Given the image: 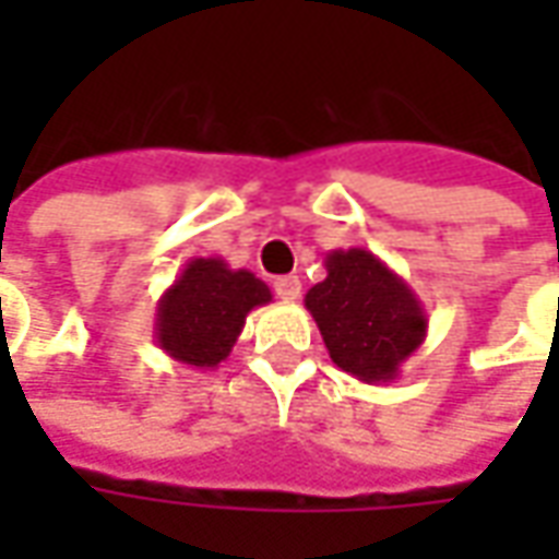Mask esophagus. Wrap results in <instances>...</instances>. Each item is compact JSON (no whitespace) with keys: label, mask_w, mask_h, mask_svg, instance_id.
Listing matches in <instances>:
<instances>
[{"label":"esophagus","mask_w":559,"mask_h":559,"mask_svg":"<svg viewBox=\"0 0 559 559\" xmlns=\"http://www.w3.org/2000/svg\"><path fill=\"white\" fill-rule=\"evenodd\" d=\"M273 292H276L283 301H295V298H301V280H298V276H280V280L273 283Z\"/></svg>","instance_id":"1"}]
</instances>
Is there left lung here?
Returning a JSON list of instances; mask_svg holds the SVG:
<instances>
[{
	"mask_svg": "<svg viewBox=\"0 0 559 559\" xmlns=\"http://www.w3.org/2000/svg\"><path fill=\"white\" fill-rule=\"evenodd\" d=\"M305 308L335 367L367 385L395 382L429 330L417 292L367 248L330 251L326 280L308 289Z\"/></svg>",
	"mask_w": 559,
	"mask_h": 559,
	"instance_id": "obj_1",
	"label": "left lung"
}]
</instances>
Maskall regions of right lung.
<instances>
[{
  "instance_id": "obj_1",
  "label": "right lung",
  "mask_w": 559,
  "mask_h": 559,
  "mask_svg": "<svg viewBox=\"0 0 559 559\" xmlns=\"http://www.w3.org/2000/svg\"><path fill=\"white\" fill-rule=\"evenodd\" d=\"M273 301L267 283L224 258H192L155 308V342L164 355L195 370H217L254 308Z\"/></svg>"
}]
</instances>
